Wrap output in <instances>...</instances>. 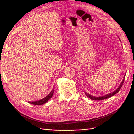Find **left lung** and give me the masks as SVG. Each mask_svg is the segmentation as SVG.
<instances>
[{
    "instance_id": "left-lung-1",
    "label": "left lung",
    "mask_w": 134,
    "mask_h": 134,
    "mask_svg": "<svg viewBox=\"0 0 134 134\" xmlns=\"http://www.w3.org/2000/svg\"><path fill=\"white\" fill-rule=\"evenodd\" d=\"M124 79H125V76L124 77V78H123L121 83L120 84V85L118 86V87L114 91V92H111V93H109L108 94H106L105 96H102V97H94V96H92V95H91V94L87 93V92H85V94H86V96L87 97L90 98L91 99L94 100H104V99H107V98H110V97H111L112 96H114L115 94L119 92V91L121 90V87H122V86L123 85V83H124Z\"/></svg>"
}]
</instances>
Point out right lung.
<instances>
[{"label": "right lung", "mask_w": 134, "mask_h": 134, "mask_svg": "<svg viewBox=\"0 0 134 134\" xmlns=\"http://www.w3.org/2000/svg\"><path fill=\"white\" fill-rule=\"evenodd\" d=\"M54 89L53 88V89L52 90V91H51V93H49L48 95H47L46 97L43 98V99H42L40 100L35 101V102H28V103H30L31 104H33V105H40L44 104L46 103H47L52 98V97L53 96V94L54 93Z\"/></svg>", "instance_id": "1"}]
</instances>
